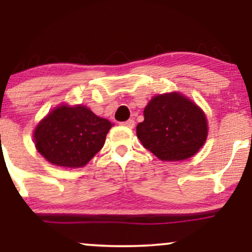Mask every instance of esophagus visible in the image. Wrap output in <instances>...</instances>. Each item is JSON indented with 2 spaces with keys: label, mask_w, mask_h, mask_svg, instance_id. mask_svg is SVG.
I'll list each match as a JSON object with an SVG mask.
<instances>
[{
  "label": "esophagus",
  "mask_w": 252,
  "mask_h": 252,
  "mask_svg": "<svg viewBox=\"0 0 252 252\" xmlns=\"http://www.w3.org/2000/svg\"><path fill=\"white\" fill-rule=\"evenodd\" d=\"M122 126H128V128H134V126H135V121L130 118V120L126 121V122H122Z\"/></svg>",
  "instance_id": "obj_1"
}]
</instances>
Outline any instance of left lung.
Masks as SVG:
<instances>
[{
  "label": "left lung",
  "mask_w": 252,
  "mask_h": 252,
  "mask_svg": "<svg viewBox=\"0 0 252 252\" xmlns=\"http://www.w3.org/2000/svg\"><path fill=\"white\" fill-rule=\"evenodd\" d=\"M136 126L143 147L160 160L180 161L193 156L207 137L204 112L180 94L156 96L144 109Z\"/></svg>",
  "instance_id": "left-lung-1"
}]
</instances>
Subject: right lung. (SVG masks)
Listing matches in <instances>:
<instances>
[{
  "instance_id": "right-lung-1",
  "label": "right lung",
  "mask_w": 252,
  "mask_h": 252,
  "mask_svg": "<svg viewBox=\"0 0 252 252\" xmlns=\"http://www.w3.org/2000/svg\"><path fill=\"white\" fill-rule=\"evenodd\" d=\"M111 123L86 106H59L37 124L34 141L37 152L57 166H85L103 148Z\"/></svg>"
}]
</instances>
